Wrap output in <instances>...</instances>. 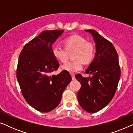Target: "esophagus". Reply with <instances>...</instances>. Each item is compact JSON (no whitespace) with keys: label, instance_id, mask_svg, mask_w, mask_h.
<instances>
[{"label":"esophagus","instance_id":"34e87169","mask_svg":"<svg viewBox=\"0 0 133 133\" xmlns=\"http://www.w3.org/2000/svg\"><path fill=\"white\" fill-rule=\"evenodd\" d=\"M71 77H72V80H75V75L74 74H71Z\"/></svg>","mask_w":133,"mask_h":133}]
</instances>
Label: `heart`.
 Segmentation results:
<instances>
[{"mask_svg":"<svg viewBox=\"0 0 133 133\" xmlns=\"http://www.w3.org/2000/svg\"><path fill=\"white\" fill-rule=\"evenodd\" d=\"M65 48L59 45L52 46V53L54 57L61 62H65L69 54L73 53L74 61L67 62L61 66L62 70L75 72L83 68V62L89 63L94 59L96 54L95 45L91 42L87 41L83 36L74 34L66 37L63 41Z\"/></svg>","mask_w":133,"mask_h":133,"instance_id":"b5f03b06","label":"heart"}]
</instances>
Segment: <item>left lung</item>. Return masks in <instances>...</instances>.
Returning a JSON list of instances; mask_svg holds the SVG:
<instances>
[{
	"label": "left lung",
	"mask_w": 133,
	"mask_h": 133,
	"mask_svg": "<svg viewBox=\"0 0 133 133\" xmlns=\"http://www.w3.org/2000/svg\"><path fill=\"white\" fill-rule=\"evenodd\" d=\"M92 34L96 43L95 57L85 73L91 76H76L81 87L77 92L81 107L93 113L107 106L113 98L121 77L118 54L113 45L96 31L85 30Z\"/></svg>",
	"instance_id": "obj_1"
}]
</instances>
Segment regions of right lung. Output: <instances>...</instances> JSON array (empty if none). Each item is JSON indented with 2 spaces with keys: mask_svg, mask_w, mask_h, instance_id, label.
<instances>
[{
  "mask_svg": "<svg viewBox=\"0 0 133 133\" xmlns=\"http://www.w3.org/2000/svg\"><path fill=\"white\" fill-rule=\"evenodd\" d=\"M63 30H45L26 43L20 53L16 76L22 94L29 105L42 112L54 110L71 81L70 72L50 75L59 67L52 45Z\"/></svg>",
  "mask_w": 133,
  "mask_h": 133,
  "instance_id": "obj_1",
  "label": "right lung"
}]
</instances>
